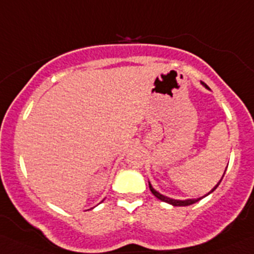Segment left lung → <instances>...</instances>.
<instances>
[{"label": "left lung", "mask_w": 254, "mask_h": 254, "mask_svg": "<svg viewBox=\"0 0 254 254\" xmlns=\"http://www.w3.org/2000/svg\"><path fill=\"white\" fill-rule=\"evenodd\" d=\"M201 83H202V85L206 88V89H210V88H208L207 85L205 84V83H203V82H201ZM225 172H226V170H225ZM223 176H225V174H223ZM223 176H222V179H223ZM222 179H221L220 181H218V184L216 185V186L213 187L212 190H211L210 192L206 193L205 196H202V197H198V198H187V200H175V198H170V197H167V196L161 195V193H160L159 191H156V190H155L154 187H152V185L150 184V182H149V187H150V191H151V192H152V195H154L156 198H159V200L164 201V202L170 203V205H172V206H190V205H192V203L197 202V201H200L201 198H203V197H206V196H208V195H210V193H212L213 191H215V190L217 189L218 185H220V182L222 181Z\"/></svg>", "instance_id": "1"}]
</instances>
